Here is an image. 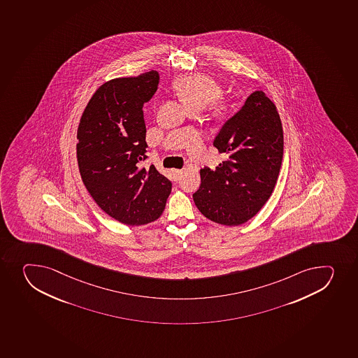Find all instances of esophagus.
<instances>
[{
	"label": "esophagus",
	"mask_w": 358,
	"mask_h": 358,
	"mask_svg": "<svg viewBox=\"0 0 358 358\" xmlns=\"http://www.w3.org/2000/svg\"><path fill=\"white\" fill-rule=\"evenodd\" d=\"M183 171H185L183 169H173L171 170V173L173 175V178L177 181V180H180V177H181Z\"/></svg>",
	"instance_id": "obj_1"
}]
</instances>
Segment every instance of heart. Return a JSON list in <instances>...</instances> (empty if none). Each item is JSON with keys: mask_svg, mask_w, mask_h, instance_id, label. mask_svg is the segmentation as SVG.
Segmentation results:
<instances>
[{"mask_svg": "<svg viewBox=\"0 0 358 358\" xmlns=\"http://www.w3.org/2000/svg\"><path fill=\"white\" fill-rule=\"evenodd\" d=\"M175 91L182 101L194 110H202L216 101L222 94L218 83L201 73L177 79Z\"/></svg>", "mask_w": 358, "mask_h": 358, "instance_id": "b5f03b06", "label": "heart"}]
</instances>
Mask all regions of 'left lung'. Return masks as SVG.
<instances>
[{
	"label": "left lung",
	"mask_w": 358,
	"mask_h": 358,
	"mask_svg": "<svg viewBox=\"0 0 358 358\" xmlns=\"http://www.w3.org/2000/svg\"><path fill=\"white\" fill-rule=\"evenodd\" d=\"M213 145L227 159L201 169V187L192 195L208 220L227 227L244 224L272 195L282 163V124L275 105L262 91L224 124Z\"/></svg>",
	"instance_id": "1"
}]
</instances>
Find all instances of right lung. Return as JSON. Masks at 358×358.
<instances>
[{
    "label": "right lung",
    "mask_w": 358,
    "mask_h": 358,
    "mask_svg": "<svg viewBox=\"0 0 358 358\" xmlns=\"http://www.w3.org/2000/svg\"><path fill=\"white\" fill-rule=\"evenodd\" d=\"M159 72L115 78L96 90L77 131L83 182L100 209L126 225H145L166 208L171 182L147 159L143 103L159 85Z\"/></svg>",
    "instance_id": "add662e5"
}]
</instances>
